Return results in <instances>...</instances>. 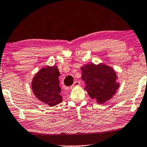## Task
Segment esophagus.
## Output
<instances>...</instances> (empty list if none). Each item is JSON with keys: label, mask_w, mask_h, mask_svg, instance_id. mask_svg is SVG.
<instances>
[{"label": "esophagus", "mask_w": 147, "mask_h": 147, "mask_svg": "<svg viewBox=\"0 0 147 147\" xmlns=\"http://www.w3.org/2000/svg\"><path fill=\"white\" fill-rule=\"evenodd\" d=\"M80 82L79 81H76L75 82H74V84L72 86H71V87H70V88H73L74 87H75V86H80Z\"/></svg>", "instance_id": "1"}]
</instances>
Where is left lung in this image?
I'll return each mask as SVG.
<instances>
[{
    "label": "left lung",
    "instance_id": "8db88e82",
    "mask_svg": "<svg viewBox=\"0 0 147 147\" xmlns=\"http://www.w3.org/2000/svg\"><path fill=\"white\" fill-rule=\"evenodd\" d=\"M81 69L82 79L86 84L85 90L98 103L103 104L110 100L119 88L116 72L104 64H88Z\"/></svg>",
    "mask_w": 147,
    "mask_h": 147
}]
</instances>
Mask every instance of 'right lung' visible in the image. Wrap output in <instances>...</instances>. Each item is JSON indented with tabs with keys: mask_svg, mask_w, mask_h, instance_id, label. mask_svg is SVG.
Returning <instances> with one entry per match:
<instances>
[{
	"mask_svg": "<svg viewBox=\"0 0 147 147\" xmlns=\"http://www.w3.org/2000/svg\"><path fill=\"white\" fill-rule=\"evenodd\" d=\"M59 76V70L55 65L43 68L35 76L32 81V89L40 101L50 106L62 102Z\"/></svg>",
	"mask_w": 147,
	"mask_h": 147,
	"instance_id": "obj_1",
	"label": "right lung"
}]
</instances>
